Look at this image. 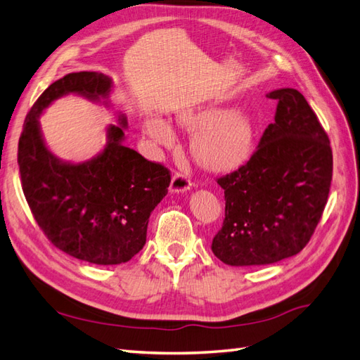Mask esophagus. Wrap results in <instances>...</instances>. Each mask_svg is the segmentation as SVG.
<instances>
[{
    "label": "esophagus",
    "mask_w": 360,
    "mask_h": 360,
    "mask_svg": "<svg viewBox=\"0 0 360 360\" xmlns=\"http://www.w3.org/2000/svg\"><path fill=\"white\" fill-rule=\"evenodd\" d=\"M191 188V181L184 173H174L170 182V193H184Z\"/></svg>",
    "instance_id": "esophagus-1"
}]
</instances>
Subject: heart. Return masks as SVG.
<instances>
[{"label":"heart","instance_id":"obj_1","mask_svg":"<svg viewBox=\"0 0 360 360\" xmlns=\"http://www.w3.org/2000/svg\"><path fill=\"white\" fill-rule=\"evenodd\" d=\"M184 123L204 127L196 140V152L210 167L224 169L237 164L251 146V127L243 114L220 108H204L184 117ZM146 134L156 144L170 147L174 143L172 127L161 118L146 123Z\"/></svg>","mask_w":360,"mask_h":360}]
</instances>
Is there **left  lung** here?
Segmentation results:
<instances>
[{
  "mask_svg": "<svg viewBox=\"0 0 360 360\" xmlns=\"http://www.w3.org/2000/svg\"><path fill=\"white\" fill-rule=\"evenodd\" d=\"M278 101L255 152L219 178L225 220L213 250L229 266L272 264L297 255L326 208L333 155L316 114L300 91L268 94Z\"/></svg>",
  "mask_w": 360,
  "mask_h": 360,
  "instance_id": "1",
  "label": "left lung"
}]
</instances>
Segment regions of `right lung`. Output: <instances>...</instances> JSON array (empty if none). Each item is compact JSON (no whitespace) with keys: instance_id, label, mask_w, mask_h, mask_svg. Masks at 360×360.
Returning a JSON list of instances; mask_svg holds the SVG:
<instances>
[{"instance_id":"obj_1","label":"right lung","mask_w":360,"mask_h":360,"mask_svg":"<svg viewBox=\"0 0 360 360\" xmlns=\"http://www.w3.org/2000/svg\"><path fill=\"white\" fill-rule=\"evenodd\" d=\"M112 79L96 71L70 72L45 89L27 114L18 144L22 191L49 240L75 259L120 264L146 245L150 213L167 195L170 172L126 147L127 118L109 124L106 146L84 162L51 153L39 117L54 100L77 94L109 106Z\"/></svg>"}]
</instances>
